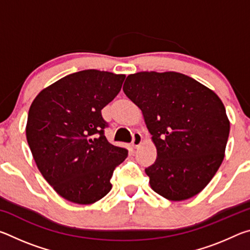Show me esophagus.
Masks as SVG:
<instances>
[{
	"instance_id": "1",
	"label": "esophagus",
	"mask_w": 250,
	"mask_h": 250,
	"mask_svg": "<svg viewBox=\"0 0 250 250\" xmlns=\"http://www.w3.org/2000/svg\"><path fill=\"white\" fill-rule=\"evenodd\" d=\"M142 143V135L140 133H134L133 134V139H132V146L134 147L140 146V145Z\"/></svg>"
}]
</instances>
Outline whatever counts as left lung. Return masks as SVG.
<instances>
[{
    "label": "left lung",
    "instance_id": "left-lung-1",
    "mask_svg": "<svg viewBox=\"0 0 250 250\" xmlns=\"http://www.w3.org/2000/svg\"><path fill=\"white\" fill-rule=\"evenodd\" d=\"M124 91L141 109L156 147L155 162L146 168L151 188L168 201L197 195L225 156L230 125L222 100L175 71L131 74Z\"/></svg>",
    "mask_w": 250,
    "mask_h": 250
}]
</instances>
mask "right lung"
I'll return each instance as SVG.
<instances>
[{
    "label": "right lung",
    "mask_w": 250,
    "mask_h": 250,
    "mask_svg": "<svg viewBox=\"0 0 250 250\" xmlns=\"http://www.w3.org/2000/svg\"><path fill=\"white\" fill-rule=\"evenodd\" d=\"M125 78L82 70L44 88L33 100L26 124L29 149L44 179L67 201L89 205L104 197L113 170L128 155L108 142L101 116Z\"/></svg>",
    "instance_id": "1"
}]
</instances>
